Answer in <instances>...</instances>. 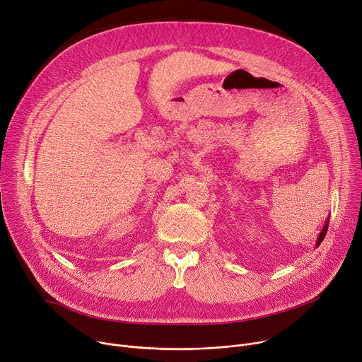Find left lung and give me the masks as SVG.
Segmentation results:
<instances>
[{"label": "left lung", "mask_w": 362, "mask_h": 362, "mask_svg": "<svg viewBox=\"0 0 362 362\" xmlns=\"http://www.w3.org/2000/svg\"><path fill=\"white\" fill-rule=\"evenodd\" d=\"M327 225H329V218L326 220V223H325V226H323L322 232H320V233H319V236H317V240H316V246H319V245L322 243V240L325 239V236H326V232H327Z\"/></svg>", "instance_id": "left-lung-1"}]
</instances>
